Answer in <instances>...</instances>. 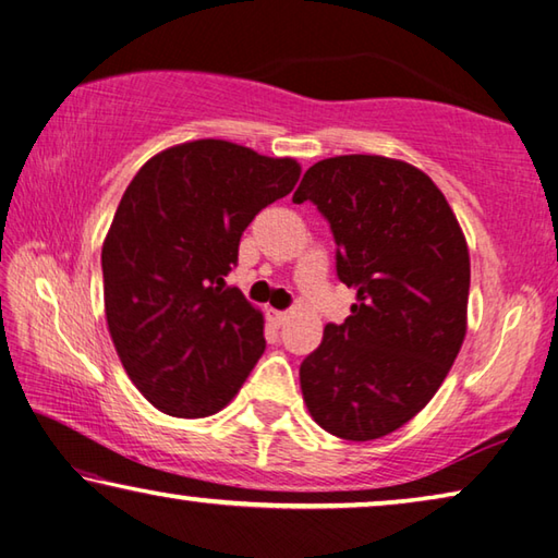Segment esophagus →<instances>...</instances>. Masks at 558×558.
Segmentation results:
<instances>
[{
	"label": "esophagus",
	"mask_w": 558,
	"mask_h": 558,
	"mask_svg": "<svg viewBox=\"0 0 558 558\" xmlns=\"http://www.w3.org/2000/svg\"><path fill=\"white\" fill-rule=\"evenodd\" d=\"M268 323L272 327H280L288 323V313H282V310H268Z\"/></svg>",
	"instance_id": "esophagus-1"
}]
</instances>
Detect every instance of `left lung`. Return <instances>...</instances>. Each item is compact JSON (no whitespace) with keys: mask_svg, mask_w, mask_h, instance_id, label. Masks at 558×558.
Listing matches in <instances>:
<instances>
[{"mask_svg":"<svg viewBox=\"0 0 558 558\" xmlns=\"http://www.w3.org/2000/svg\"><path fill=\"white\" fill-rule=\"evenodd\" d=\"M292 202L325 214L337 276L356 290L352 315L300 364L302 399L337 438L389 436L426 409L465 339V233L426 172L381 155L319 159Z\"/></svg>","mask_w":558,"mask_h":558,"instance_id":"obj_1","label":"left lung"}]
</instances>
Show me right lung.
<instances>
[{"label":"right lung","mask_w":558,"mask_h":558,"mask_svg":"<svg viewBox=\"0 0 558 558\" xmlns=\"http://www.w3.org/2000/svg\"><path fill=\"white\" fill-rule=\"evenodd\" d=\"M302 167L226 140L167 147L140 167L102 241L108 332L137 391L174 418L219 413L266 352L263 313L223 288L260 209Z\"/></svg>","instance_id":"right-lung-1"}]
</instances>
